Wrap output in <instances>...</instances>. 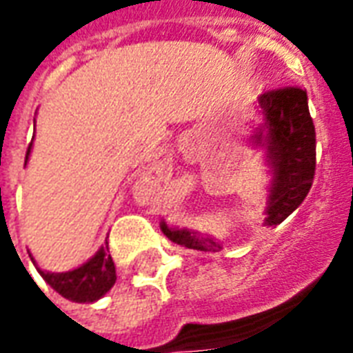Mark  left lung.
I'll return each mask as SVG.
<instances>
[{"mask_svg": "<svg viewBox=\"0 0 353 353\" xmlns=\"http://www.w3.org/2000/svg\"><path fill=\"white\" fill-rule=\"evenodd\" d=\"M261 123L250 136L255 149L265 151L270 181L266 185L265 227H276L303 204L316 170V130L308 111L306 90L285 87L259 96ZM161 230L174 244L200 252H219L223 245L199 230L170 227Z\"/></svg>", "mask_w": 353, "mask_h": 353, "instance_id": "8db88e82", "label": "left lung"}]
</instances>
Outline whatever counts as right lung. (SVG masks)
I'll return each instance as SVG.
<instances>
[{
  "instance_id": "right-lung-1",
  "label": "right lung",
  "mask_w": 353,
  "mask_h": 353,
  "mask_svg": "<svg viewBox=\"0 0 353 353\" xmlns=\"http://www.w3.org/2000/svg\"><path fill=\"white\" fill-rule=\"evenodd\" d=\"M32 153V143L28 147L26 162ZM108 244V242H105ZM32 257V253H30ZM34 261V257H32ZM37 272L41 274V278L57 293L73 301V303H94L108 293L109 289L115 285L117 274H115V263L111 259L108 252V245H101L98 252L94 253L92 257L83 263L73 270L68 272H49V270H41L37 263L34 261Z\"/></svg>"
}]
</instances>
